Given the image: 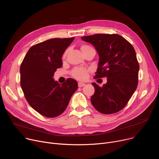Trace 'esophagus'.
<instances>
[{"instance_id": "1", "label": "esophagus", "mask_w": 159, "mask_h": 159, "mask_svg": "<svg viewBox=\"0 0 159 159\" xmlns=\"http://www.w3.org/2000/svg\"><path fill=\"white\" fill-rule=\"evenodd\" d=\"M85 85V83H83V82H78V87H82Z\"/></svg>"}]
</instances>
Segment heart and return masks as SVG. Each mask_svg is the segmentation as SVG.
<instances>
[{"label":"heart","instance_id":"1","mask_svg":"<svg viewBox=\"0 0 159 159\" xmlns=\"http://www.w3.org/2000/svg\"><path fill=\"white\" fill-rule=\"evenodd\" d=\"M90 48L89 46H87V45H82L81 47V51L84 50L86 48ZM67 54V50L65 51L63 54V58L66 57V56ZM89 70L84 69V68H76L74 70H72V75L75 78H77L78 80H84L87 79L88 76V73H89Z\"/></svg>","mask_w":159,"mask_h":159}]
</instances>
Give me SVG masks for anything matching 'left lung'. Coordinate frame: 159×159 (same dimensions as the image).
Returning a JSON list of instances; mask_svg holds the SVG:
<instances>
[{
  "label": "left lung",
  "mask_w": 159,
  "mask_h": 159,
  "mask_svg": "<svg viewBox=\"0 0 159 159\" xmlns=\"http://www.w3.org/2000/svg\"><path fill=\"white\" fill-rule=\"evenodd\" d=\"M93 44L99 56L94 78L106 77L102 87L96 83L90 101L101 113L113 114L122 109L137 89L139 65L132 45L118 34H95L82 37Z\"/></svg>",
  "instance_id": "left-lung-1"
}]
</instances>
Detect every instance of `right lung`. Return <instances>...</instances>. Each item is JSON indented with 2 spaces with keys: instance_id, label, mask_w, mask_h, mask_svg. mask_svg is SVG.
<instances>
[{
  "instance_id": "1",
  "label": "right lung",
  "mask_w": 159,
  "mask_h": 159,
  "mask_svg": "<svg viewBox=\"0 0 159 159\" xmlns=\"http://www.w3.org/2000/svg\"><path fill=\"white\" fill-rule=\"evenodd\" d=\"M74 39L54 38L37 44L29 49L21 63L22 91L30 106L43 116L54 118L62 114L78 89V82L72 78L62 84L53 78Z\"/></svg>"
}]
</instances>
